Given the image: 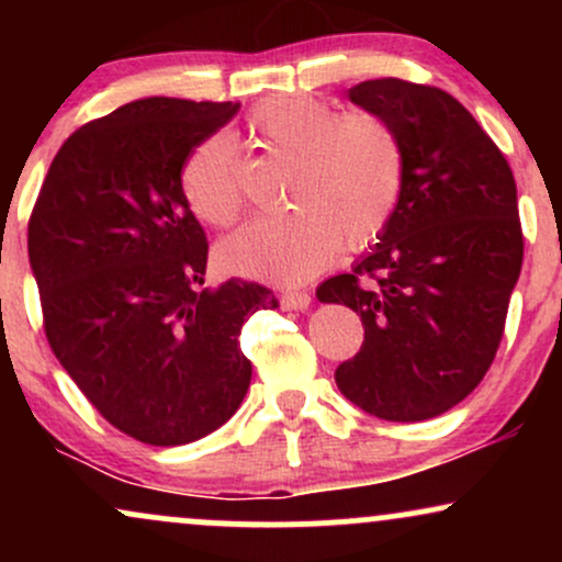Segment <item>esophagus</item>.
I'll return each instance as SVG.
<instances>
[{
    "label": "esophagus",
    "instance_id": "esophagus-1",
    "mask_svg": "<svg viewBox=\"0 0 562 562\" xmlns=\"http://www.w3.org/2000/svg\"><path fill=\"white\" fill-rule=\"evenodd\" d=\"M308 303H312V295L299 293V290H285V293L280 295V306L285 308V312H303V308H308Z\"/></svg>",
    "mask_w": 562,
    "mask_h": 562
}]
</instances>
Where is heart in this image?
<instances>
[{"mask_svg": "<svg viewBox=\"0 0 562 562\" xmlns=\"http://www.w3.org/2000/svg\"><path fill=\"white\" fill-rule=\"evenodd\" d=\"M250 132L263 150L290 158L285 203L293 209L245 224L218 245L229 272L299 285L338 256L362 250L396 214L404 145L375 113H344L317 97L280 94L256 105ZM187 203L203 222L229 227L243 211V169L224 134L200 142L182 169Z\"/></svg>", "mask_w": 562, "mask_h": 562, "instance_id": "b5f03b06", "label": "heart"}]
</instances>
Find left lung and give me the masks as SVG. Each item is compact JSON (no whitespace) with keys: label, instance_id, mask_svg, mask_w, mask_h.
<instances>
[{"label":"left lung","instance_id":"obj_1","mask_svg":"<svg viewBox=\"0 0 562 562\" xmlns=\"http://www.w3.org/2000/svg\"><path fill=\"white\" fill-rule=\"evenodd\" d=\"M348 100L396 128L406 171L380 243L317 288L364 325L335 383L380 420H430L481 383L499 348L524 263L518 190L499 147L443 89L372 79Z\"/></svg>","mask_w":562,"mask_h":562}]
</instances>
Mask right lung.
<instances>
[{
	"instance_id": "add662e5",
	"label": "right lung",
	"mask_w": 562,
	"mask_h": 562,
	"mask_svg": "<svg viewBox=\"0 0 562 562\" xmlns=\"http://www.w3.org/2000/svg\"><path fill=\"white\" fill-rule=\"evenodd\" d=\"M237 102L145 97L63 142L29 222L44 333L83 396L121 434L179 447L214 434L250 385L259 282L203 288L209 240L182 190L200 142Z\"/></svg>"
}]
</instances>
